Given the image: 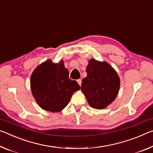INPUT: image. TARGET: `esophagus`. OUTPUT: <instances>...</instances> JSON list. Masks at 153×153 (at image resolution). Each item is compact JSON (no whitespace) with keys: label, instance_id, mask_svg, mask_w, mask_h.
<instances>
[{"label":"esophagus","instance_id":"1","mask_svg":"<svg viewBox=\"0 0 153 153\" xmlns=\"http://www.w3.org/2000/svg\"><path fill=\"white\" fill-rule=\"evenodd\" d=\"M77 82H78V83H79V85L81 86V79H78V80H77Z\"/></svg>","mask_w":153,"mask_h":153}]
</instances>
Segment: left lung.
Listing matches in <instances>:
<instances>
[{
    "label": "left lung",
    "instance_id": "8db88e82",
    "mask_svg": "<svg viewBox=\"0 0 153 153\" xmlns=\"http://www.w3.org/2000/svg\"><path fill=\"white\" fill-rule=\"evenodd\" d=\"M87 76L82 79L81 91L89 104L96 109H104L114 101L120 88L116 71L106 62L89 60Z\"/></svg>",
    "mask_w": 153,
    "mask_h": 153
}]
</instances>
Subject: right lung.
Segmentation results:
<instances>
[{
    "label": "right lung",
    "instance_id": "1",
    "mask_svg": "<svg viewBox=\"0 0 153 153\" xmlns=\"http://www.w3.org/2000/svg\"><path fill=\"white\" fill-rule=\"evenodd\" d=\"M68 76L62 59L58 63L47 59L34 69L30 78L31 91L42 109L58 112L67 106L74 92L80 89L77 82Z\"/></svg>",
    "mask_w": 153,
    "mask_h": 153
}]
</instances>
